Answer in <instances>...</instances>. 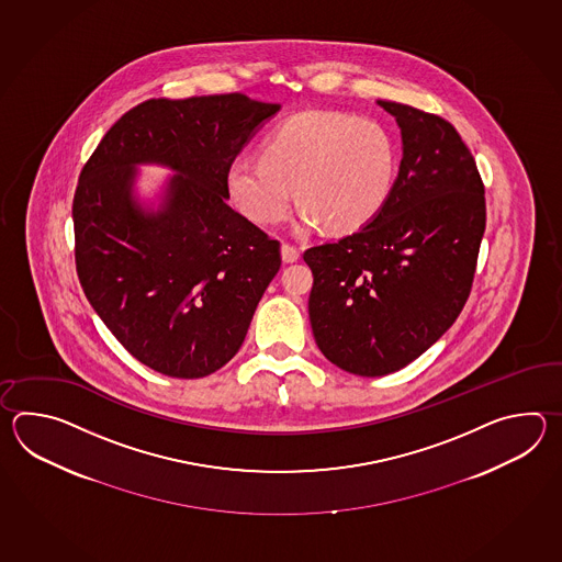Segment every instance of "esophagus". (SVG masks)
<instances>
[{
    "label": "esophagus",
    "mask_w": 562,
    "mask_h": 562,
    "mask_svg": "<svg viewBox=\"0 0 562 562\" xmlns=\"http://www.w3.org/2000/svg\"><path fill=\"white\" fill-rule=\"evenodd\" d=\"M281 255H283V261H285V263H295L299 257H301L297 247L291 245V243H283V245H281Z\"/></svg>",
    "instance_id": "esophagus-1"
}]
</instances>
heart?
Instances as JSON below:
<instances>
[{
    "label": "heart",
    "instance_id": "obj_1",
    "mask_svg": "<svg viewBox=\"0 0 562 562\" xmlns=\"http://www.w3.org/2000/svg\"><path fill=\"white\" fill-rule=\"evenodd\" d=\"M397 150L378 120L349 112H301L265 138L261 158L239 156L227 191L259 225L285 218L295 196L305 203L299 227L319 223L353 233L382 213L394 191Z\"/></svg>",
    "mask_w": 562,
    "mask_h": 562
}]
</instances>
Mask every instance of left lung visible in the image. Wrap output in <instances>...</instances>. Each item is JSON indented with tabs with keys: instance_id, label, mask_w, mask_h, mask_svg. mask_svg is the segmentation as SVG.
<instances>
[{
	"instance_id": "8db88e82",
	"label": "left lung",
	"mask_w": 562,
	"mask_h": 562,
	"mask_svg": "<svg viewBox=\"0 0 562 562\" xmlns=\"http://www.w3.org/2000/svg\"><path fill=\"white\" fill-rule=\"evenodd\" d=\"M404 156L382 213L358 233L311 247L310 319L337 368L387 375L442 337L467 305L486 227L476 160L448 120L378 100Z\"/></svg>"
}]
</instances>
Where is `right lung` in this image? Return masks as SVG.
<instances>
[{
  "instance_id": "obj_1",
  "label": "right lung",
  "mask_w": 562,
  "mask_h": 562,
  "mask_svg": "<svg viewBox=\"0 0 562 562\" xmlns=\"http://www.w3.org/2000/svg\"><path fill=\"white\" fill-rule=\"evenodd\" d=\"M279 104L240 92L153 98L88 158L74 194V257L86 297L132 358L196 380L239 351L281 267V245L228 206L227 168ZM177 169L168 203L144 214L133 167Z\"/></svg>"
}]
</instances>
